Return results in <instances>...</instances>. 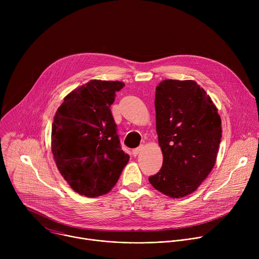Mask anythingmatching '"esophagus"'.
Segmentation results:
<instances>
[{
	"label": "esophagus",
	"instance_id": "obj_1",
	"mask_svg": "<svg viewBox=\"0 0 259 259\" xmlns=\"http://www.w3.org/2000/svg\"><path fill=\"white\" fill-rule=\"evenodd\" d=\"M142 149H143V147H142V145H140V146H138V147H136V149H134L133 151H132V155L134 156V157H136L141 151H142Z\"/></svg>",
	"mask_w": 259,
	"mask_h": 259
}]
</instances>
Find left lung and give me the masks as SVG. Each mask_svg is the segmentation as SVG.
<instances>
[{"instance_id":"8db88e82","label":"left lung","mask_w":259,"mask_h":259,"mask_svg":"<svg viewBox=\"0 0 259 259\" xmlns=\"http://www.w3.org/2000/svg\"><path fill=\"white\" fill-rule=\"evenodd\" d=\"M155 107L163 165L149 181L168 197H186L214 167L220 117L210 96L192 80L162 81L156 88Z\"/></svg>"}]
</instances>
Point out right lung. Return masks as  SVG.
Listing matches in <instances>:
<instances>
[{"mask_svg":"<svg viewBox=\"0 0 259 259\" xmlns=\"http://www.w3.org/2000/svg\"><path fill=\"white\" fill-rule=\"evenodd\" d=\"M125 84L91 80L67 94L52 124L51 150L70 188L90 198L107 194L130 157L117 134L110 105Z\"/></svg>","mask_w":259,"mask_h":259,"instance_id":"add662e5","label":"right lung"}]
</instances>
